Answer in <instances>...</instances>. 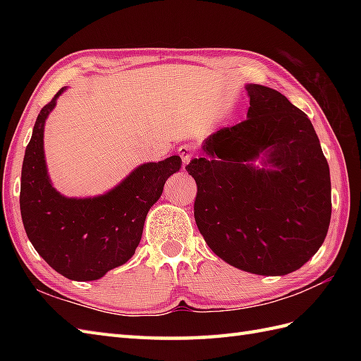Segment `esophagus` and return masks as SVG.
<instances>
[{
    "label": "esophagus",
    "mask_w": 361,
    "mask_h": 361,
    "mask_svg": "<svg viewBox=\"0 0 361 361\" xmlns=\"http://www.w3.org/2000/svg\"><path fill=\"white\" fill-rule=\"evenodd\" d=\"M178 155L181 157L183 159V166H186L190 163V159H192L194 157V147L192 145H181V147L178 149Z\"/></svg>",
    "instance_id": "esophagus-1"
}]
</instances>
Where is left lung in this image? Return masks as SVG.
<instances>
[{"mask_svg": "<svg viewBox=\"0 0 361 361\" xmlns=\"http://www.w3.org/2000/svg\"><path fill=\"white\" fill-rule=\"evenodd\" d=\"M247 91V119L211 135L204 157L186 166L197 183L194 217L229 265L282 276L301 268L326 239L331 172L307 114L276 90L255 83ZM262 151L273 169L249 164Z\"/></svg>", "mask_w": 361, "mask_h": 361, "instance_id": "1", "label": "left lung"}]
</instances>
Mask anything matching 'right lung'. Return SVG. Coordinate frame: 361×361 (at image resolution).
Segmentation results:
<instances>
[{
  "label": "right lung",
  "instance_id": "obj_1",
  "mask_svg": "<svg viewBox=\"0 0 361 361\" xmlns=\"http://www.w3.org/2000/svg\"><path fill=\"white\" fill-rule=\"evenodd\" d=\"M59 93L38 113L21 169L23 225L38 255L73 281H96L135 255L147 212L181 158L142 164L105 195L66 198L52 188L43 152L44 121Z\"/></svg>",
  "mask_w": 361,
  "mask_h": 361
}]
</instances>
